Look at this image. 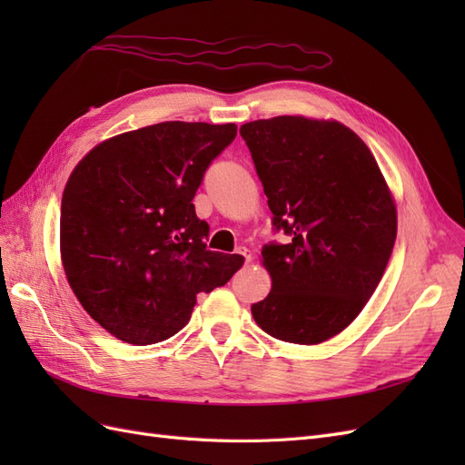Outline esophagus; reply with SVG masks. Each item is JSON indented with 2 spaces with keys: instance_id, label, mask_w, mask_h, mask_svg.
<instances>
[{
  "instance_id": "34e87169",
  "label": "esophagus",
  "mask_w": 465,
  "mask_h": 465,
  "mask_svg": "<svg viewBox=\"0 0 465 465\" xmlns=\"http://www.w3.org/2000/svg\"><path fill=\"white\" fill-rule=\"evenodd\" d=\"M236 254H241L246 262H250V260H252V256H254V254H252V250H250V248H246V246L236 248Z\"/></svg>"
}]
</instances>
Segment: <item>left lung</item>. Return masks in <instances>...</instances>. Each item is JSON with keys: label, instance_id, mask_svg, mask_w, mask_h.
I'll return each mask as SVG.
<instances>
[{"label": "left lung", "instance_id": "obj_1", "mask_svg": "<svg viewBox=\"0 0 465 465\" xmlns=\"http://www.w3.org/2000/svg\"><path fill=\"white\" fill-rule=\"evenodd\" d=\"M241 135L273 224L292 236L262 250L272 291L252 304V316L281 341H328L361 314L384 275L396 200L371 149L341 122L275 116L241 125Z\"/></svg>", "mask_w": 465, "mask_h": 465}]
</instances>
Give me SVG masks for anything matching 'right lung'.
I'll list each match as a JSON object with an SVG mask.
<instances>
[{
	"mask_svg": "<svg viewBox=\"0 0 465 465\" xmlns=\"http://www.w3.org/2000/svg\"><path fill=\"white\" fill-rule=\"evenodd\" d=\"M234 137V124L161 122L104 139L74 168L62 198V265L81 306L120 341L173 337L195 297L242 267V256L205 248L209 224L192 203Z\"/></svg>",
	"mask_w": 465,
	"mask_h": 465,
	"instance_id": "add662e5",
	"label": "right lung"
}]
</instances>
